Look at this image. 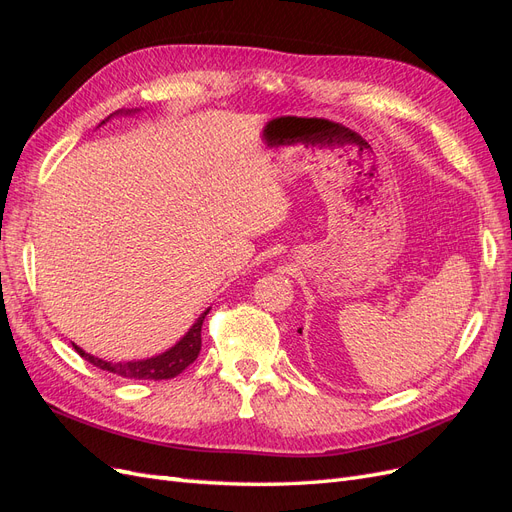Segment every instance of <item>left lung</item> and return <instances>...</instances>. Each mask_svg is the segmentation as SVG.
<instances>
[{"instance_id":"1","label":"left lung","mask_w":512,"mask_h":512,"mask_svg":"<svg viewBox=\"0 0 512 512\" xmlns=\"http://www.w3.org/2000/svg\"><path fill=\"white\" fill-rule=\"evenodd\" d=\"M299 333H301V329H299Z\"/></svg>"}]
</instances>
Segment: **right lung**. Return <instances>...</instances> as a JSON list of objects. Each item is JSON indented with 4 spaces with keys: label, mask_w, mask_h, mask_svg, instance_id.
<instances>
[{
    "label": "right lung",
    "mask_w": 512,
    "mask_h": 512,
    "mask_svg": "<svg viewBox=\"0 0 512 512\" xmlns=\"http://www.w3.org/2000/svg\"><path fill=\"white\" fill-rule=\"evenodd\" d=\"M138 108H128V111H115L111 117L115 115H132L136 113ZM108 117V119H111ZM106 119V121H108ZM104 123V121H102ZM100 123V126H102ZM209 314V309L205 314H200V318L192 324V329L185 333L179 342L168 348L166 352L158 354V356H151V359H143V361H126V363H113V361H104V359H98V356L85 352L83 348H79L76 344L74 350L79 352L85 361H89L91 365H96L98 369H104V371H111V374L115 376H121V378H128V380H170L179 376L181 371L192 365L196 361V356L200 352V344H203V337H200V331H203V320L205 316Z\"/></svg>",
    "instance_id": "1"
}]
</instances>
